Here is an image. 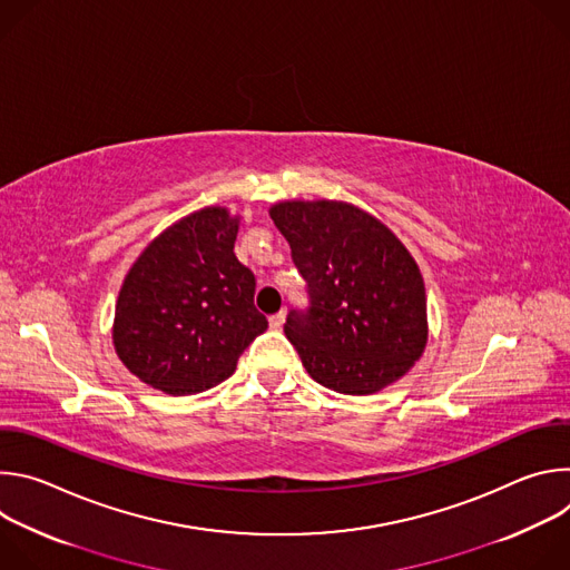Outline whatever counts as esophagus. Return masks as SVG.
<instances>
[{
	"instance_id": "34e87169",
	"label": "esophagus",
	"mask_w": 570,
	"mask_h": 570,
	"mask_svg": "<svg viewBox=\"0 0 570 570\" xmlns=\"http://www.w3.org/2000/svg\"><path fill=\"white\" fill-rule=\"evenodd\" d=\"M284 320H286V311H279V313L271 315V317H268V322H271V330H279L282 324H284Z\"/></svg>"
}]
</instances>
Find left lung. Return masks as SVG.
<instances>
[{"instance_id":"8db88e82","label":"left lung","mask_w":570,"mask_h":570,"mask_svg":"<svg viewBox=\"0 0 570 570\" xmlns=\"http://www.w3.org/2000/svg\"><path fill=\"white\" fill-rule=\"evenodd\" d=\"M271 218L306 282L308 306L291 308L284 334L320 385L372 394L420 361L426 291L420 266L372 214L338 200H286Z\"/></svg>"}]
</instances>
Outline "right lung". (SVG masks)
I'll use <instances>...</instances> for the list:
<instances>
[{
  "label": "right lung",
  "instance_id": "1",
  "mask_svg": "<svg viewBox=\"0 0 570 570\" xmlns=\"http://www.w3.org/2000/svg\"><path fill=\"white\" fill-rule=\"evenodd\" d=\"M238 216L198 209L159 236L128 271L112 343L144 383L174 396L205 392L234 374L268 320L255 308V275L234 255Z\"/></svg>",
  "mask_w": 570,
  "mask_h": 570
}]
</instances>
